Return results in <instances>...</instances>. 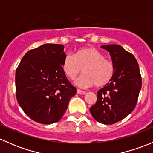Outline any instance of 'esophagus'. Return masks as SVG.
<instances>
[{
  "label": "esophagus",
  "mask_w": 153,
  "mask_h": 153,
  "mask_svg": "<svg viewBox=\"0 0 153 153\" xmlns=\"http://www.w3.org/2000/svg\"><path fill=\"white\" fill-rule=\"evenodd\" d=\"M77 93L79 94V95H85L86 92H84V91L81 90V89H77Z\"/></svg>",
  "instance_id": "obj_1"
}]
</instances>
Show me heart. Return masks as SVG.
Segmentation results:
<instances>
[{
    "label": "heart",
    "instance_id": "obj_1",
    "mask_svg": "<svg viewBox=\"0 0 153 153\" xmlns=\"http://www.w3.org/2000/svg\"><path fill=\"white\" fill-rule=\"evenodd\" d=\"M62 70L68 79L73 80L83 69V74L75 84L83 88L103 87L110 83L115 75V67L104 54L93 47L78 49L74 55L68 54L62 62Z\"/></svg>",
    "mask_w": 153,
    "mask_h": 153
}]
</instances>
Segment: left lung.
Returning <instances> with one entry per match:
<instances>
[{
    "label": "left lung",
    "mask_w": 153,
    "mask_h": 153,
    "mask_svg": "<svg viewBox=\"0 0 153 153\" xmlns=\"http://www.w3.org/2000/svg\"><path fill=\"white\" fill-rule=\"evenodd\" d=\"M110 54L115 75L109 84L97 92V101L90 108L98 122L113 124L133 111L141 88L139 67L133 55L119 45L101 46Z\"/></svg>",
    "instance_id": "left-lung-1"
}]
</instances>
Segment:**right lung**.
Listing matches in <instances>:
<instances>
[{
    "label": "right lung",
    "instance_id": "1",
    "mask_svg": "<svg viewBox=\"0 0 153 153\" xmlns=\"http://www.w3.org/2000/svg\"><path fill=\"white\" fill-rule=\"evenodd\" d=\"M64 49L61 44H46L31 49L16 69L17 101L36 122L50 124L59 121L77 92L63 72Z\"/></svg>",
    "mask_w": 153,
    "mask_h": 153
}]
</instances>
